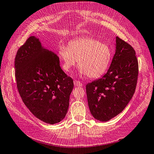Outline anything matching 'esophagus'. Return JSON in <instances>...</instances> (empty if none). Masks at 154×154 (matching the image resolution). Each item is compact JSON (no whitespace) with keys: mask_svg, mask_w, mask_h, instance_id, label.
Here are the masks:
<instances>
[{"mask_svg":"<svg viewBox=\"0 0 154 154\" xmlns=\"http://www.w3.org/2000/svg\"><path fill=\"white\" fill-rule=\"evenodd\" d=\"M74 84L75 86H77V87H82V86H83V84H82L80 81L74 80Z\"/></svg>","mask_w":154,"mask_h":154,"instance_id":"esophagus-1","label":"esophagus"}]
</instances>
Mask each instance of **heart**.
<instances>
[{
    "label": "heart",
    "mask_w": 154,
    "mask_h": 154,
    "mask_svg": "<svg viewBox=\"0 0 154 154\" xmlns=\"http://www.w3.org/2000/svg\"><path fill=\"white\" fill-rule=\"evenodd\" d=\"M58 55L66 72L76 66L78 61L80 74L97 78L107 71L111 60L112 51L107 44L86 37L72 41L68 47L60 45Z\"/></svg>",
    "instance_id": "1"
}]
</instances>
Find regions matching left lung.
I'll list each match as a JSON object with an SVG mask.
<instances>
[{
    "instance_id": "obj_1",
    "label": "left lung",
    "mask_w": 154,
    "mask_h": 154,
    "mask_svg": "<svg viewBox=\"0 0 154 154\" xmlns=\"http://www.w3.org/2000/svg\"><path fill=\"white\" fill-rule=\"evenodd\" d=\"M138 74L135 51L117 37L115 53L107 72L86 86L91 115L105 122L123 111L134 94Z\"/></svg>"
}]
</instances>
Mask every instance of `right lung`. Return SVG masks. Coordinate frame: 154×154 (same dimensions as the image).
I'll use <instances>...</instances> for the list:
<instances>
[{
    "label": "right lung",
    "mask_w": 154,
    "mask_h": 154,
    "mask_svg": "<svg viewBox=\"0 0 154 154\" xmlns=\"http://www.w3.org/2000/svg\"><path fill=\"white\" fill-rule=\"evenodd\" d=\"M14 66L19 94L32 113L50 125L62 121L74 84L61 69L57 54L31 36L18 50Z\"/></svg>",
    "instance_id": "add662e5"
}]
</instances>
